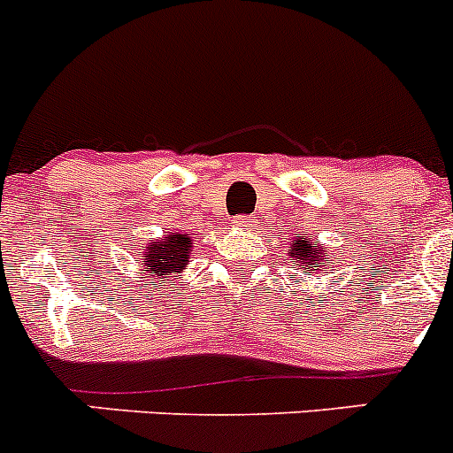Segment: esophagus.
Instances as JSON below:
<instances>
[{
  "label": "esophagus",
  "instance_id": "34e87169",
  "mask_svg": "<svg viewBox=\"0 0 453 453\" xmlns=\"http://www.w3.org/2000/svg\"><path fill=\"white\" fill-rule=\"evenodd\" d=\"M249 218L247 215H235V218H231V226H234V229H247L249 226Z\"/></svg>",
  "mask_w": 453,
  "mask_h": 453
}]
</instances>
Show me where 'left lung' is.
<instances>
[{
  "label": "left lung",
  "instance_id": "8db88e82",
  "mask_svg": "<svg viewBox=\"0 0 453 453\" xmlns=\"http://www.w3.org/2000/svg\"><path fill=\"white\" fill-rule=\"evenodd\" d=\"M288 256L294 260V269L309 271V273H316V271L326 269V249L318 242L316 238L307 234H296L291 240V247H288Z\"/></svg>",
  "mask_w": 453,
  "mask_h": 453
}]
</instances>
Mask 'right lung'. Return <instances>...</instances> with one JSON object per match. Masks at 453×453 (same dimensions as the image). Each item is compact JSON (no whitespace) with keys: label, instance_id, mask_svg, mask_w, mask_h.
<instances>
[{"label":"right lung","instance_id":"right-lung-1","mask_svg":"<svg viewBox=\"0 0 453 453\" xmlns=\"http://www.w3.org/2000/svg\"><path fill=\"white\" fill-rule=\"evenodd\" d=\"M193 240L188 234H169L166 238L149 242L140 251V262L150 278H166L180 273L191 260ZM162 282V280H157Z\"/></svg>","mask_w":453,"mask_h":453}]
</instances>
